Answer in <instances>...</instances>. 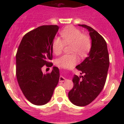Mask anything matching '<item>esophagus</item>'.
I'll return each mask as SVG.
<instances>
[{
  "instance_id": "obj_1",
  "label": "esophagus",
  "mask_w": 124,
  "mask_h": 124,
  "mask_svg": "<svg viewBox=\"0 0 124 124\" xmlns=\"http://www.w3.org/2000/svg\"><path fill=\"white\" fill-rule=\"evenodd\" d=\"M59 81H60V82H64L66 81V79L64 78H63V76H60V79H59Z\"/></svg>"
}]
</instances>
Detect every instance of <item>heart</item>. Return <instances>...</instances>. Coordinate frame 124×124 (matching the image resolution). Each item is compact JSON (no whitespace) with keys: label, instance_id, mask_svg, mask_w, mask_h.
<instances>
[{"label":"heart","instance_id":"obj_1","mask_svg":"<svg viewBox=\"0 0 124 124\" xmlns=\"http://www.w3.org/2000/svg\"><path fill=\"white\" fill-rule=\"evenodd\" d=\"M61 39L56 37L52 43V50L54 54H60L65 45H71L70 52L73 54H64L56 60V64L61 68H71L79 62V57H84L91 47L90 37L84 35L79 30L70 26L63 30L60 33Z\"/></svg>","mask_w":124,"mask_h":124}]
</instances>
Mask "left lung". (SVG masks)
Returning a JSON list of instances; mask_svg holds the SVG:
<instances>
[{"instance_id": "1", "label": "left lung", "mask_w": 124, "mask_h": 124, "mask_svg": "<svg viewBox=\"0 0 124 124\" xmlns=\"http://www.w3.org/2000/svg\"><path fill=\"white\" fill-rule=\"evenodd\" d=\"M89 31L92 40L88 56L76 66L84 76L74 75V86L68 93L70 101L78 106L89 104L102 91L107 78L109 56L107 43L102 37L89 26L79 25Z\"/></svg>"}]
</instances>
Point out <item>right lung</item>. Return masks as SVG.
<instances>
[{
    "instance_id": "right-lung-1",
    "label": "right lung",
    "mask_w": 124,
    "mask_h": 124,
    "mask_svg": "<svg viewBox=\"0 0 124 124\" xmlns=\"http://www.w3.org/2000/svg\"><path fill=\"white\" fill-rule=\"evenodd\" d=\"M58 25H43L26 33L20 43L16 54V76L25 97L33 104L48 102L58 83V68L44 74L41 68L52 66V43Z\"/></svg>"
}]
</instances>
